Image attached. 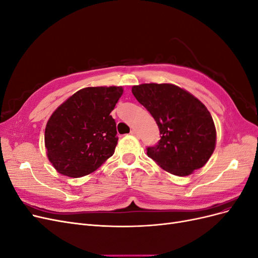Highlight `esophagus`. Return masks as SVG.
<instances>
[{
    "label": "esophagus",
    "mask_w": 258,
    "mask_h": 258,
    "mask_svg": "<svg viewBox=\"0 0 258 258\" xmlns=\"http://www.w3.org/2000/svg\"><path fill=\"white\" fill-rule=\"evenodd\" d=\"M131 135L137 137V138H139V132H138L136 129H132V130H131Z\"/></svg>",
    "instance_id": "esophagus-1"
}]
</instances>
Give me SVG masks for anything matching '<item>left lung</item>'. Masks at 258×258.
<instances>
[{
	"instance_id": "obj_1",
	"label": "left lung",
	"mask_w": 258,
	"mask_h": 258,
	"mask_svg": "<svg viewBox=\"0 0 258 258\" xmlns=\"http://www.w3.org/2000/svg\"><path fill=\"white\" fill-rule=\"evenodd\" d=\"M132 93L154 117L161 135L157 144L146 148L148 157L177 176L204 167L216 143L214 121L205 104L172 84L134 86Z\"/></svg>"
}]
</instances>
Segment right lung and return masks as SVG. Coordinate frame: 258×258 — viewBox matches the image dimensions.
Masks as SVG:
<instances>
[{"label": "right lung", "mask_w": 258, "mask_h": 258, "mask_svg": "<svg viewBox=\"0 0 258 258\" xmlns=\"http://www.w3.org/2000/svg\"><path fill=\"white\" fill-rule=\"evenodd\" d=\"M122 91L116 86L83 88L52 113L45 128V147L59 173L87 175L113 156L118 138L110 114Z\"/></svg>", "instance_id": "obj_1"}]
</instances>
